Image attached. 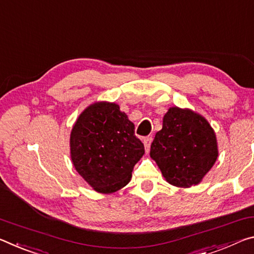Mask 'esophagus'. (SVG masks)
I'll return each instance as SVG.
<instances>
[{"label": "esophagus", "instance_id": "1", "mask_svg": "<svg viewBox=\"0 0 254 254\" xmlns=\"http://www.w3.org/2000/svg\"><path fill=\"white\" fill-rule=\"evenodd\" d=\"M144 146H145V151L149 152V148H151V144H152V137H145L143 139Z\"/></svg>", "mask_w": 254, "mask_h": 254}]
</instances>
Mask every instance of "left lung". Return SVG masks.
I'll return each mask as SVG.
<instances>
[{
	"label": "left lung",
	"mask_w": 254,
	"mask_h": 254,
	"mask_svg": "<svg viewBox=\"0 0 254 254\" xmlns=\"http://www.w3.org/2000/svg\"><path fill=\"white\" fill-rule=\"evenodd\" d=\"M149 155L170 185L190 188L202 181L218 157L215 130L188 108L171 107L156 132Z\"/></svg>",
	"instance_id": "obj_1"
}]
</instances>
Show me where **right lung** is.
I'll list each match as a JSON object with an SVG mask.
<instances>
[{
  "label": "right lung",
  "mask_w": 254,
  "mask_h": 254,
  "mask_svg": "<svg viewBox=\"0 0 254 254\" xmlns=\"http://www.w3.org/2000/svg\"><path fill=\"white\" fill-rule=\"evenodd\" d=\"M70 160L77 173L100 193L128 185L144 145L135 126L115 102L91 103L78 116L69 136Z\"/></svg>",
  "instance_id": "obj_1"
}]
</instances>
